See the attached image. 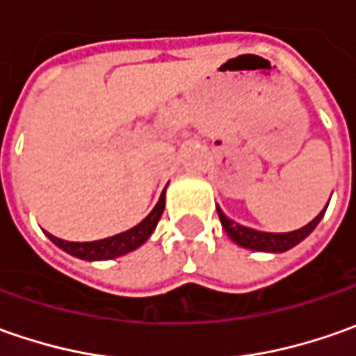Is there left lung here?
Masks as SVG:
<instances>
[{
  "mask_svg": "<svg viewBox=\"0 0 356 356\" xmlns=\"http://www.w3.org/2000/svg\"><path fill=\"white\" fill-rule=\"evenodd\" d=\"M325 210L313 222H309L307 226L299 227L295 232H287V234H267V232H257V229H252V227L239 226L234 220H229L220 208H218V216H220V222H222V226L226 229L227 236L234 239L238 245L248 248V250H255V252L280 253L291 250L299 241H303V239L307 238L309 234L317 227V224L321 222V218L325 216Z\"/></svg>",
  "mask_w": 356,
  "mask_h": 356,
  "instance_id": "1",
  "label": "left lung"
}]
</instances>
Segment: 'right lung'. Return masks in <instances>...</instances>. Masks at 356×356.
Wrapping results in <instances>:
<instances>
[{"label":"right lung","mask_w":356,"mask_h":356,"mask_svg":"<svg viewBox=\"0 0 356 356\" xmlns=\"http://www.w3.org/2000/svg\"><path fill=\"white\" fill-rule=\"evenodd\" d=\"M164 212V192H162V196L158 200V204L154 206V210L148 213L146 218H144L143 222L138 224V226H134L129 232H122V234H117V236H113V238H104L99 239V241H83V243H79V241H65V239L55 238V236H51L47 234L49 239L55 243V245H59L63 252L71 253V255H75L79 259H87V261H97V259H113V257H118V255H124V253L132 252V250H136V248H140L146 239L150 238V234L154 232V227H156L158 220H160V216Z\"/></svg>","instance_id":"1"}]
</instances>
